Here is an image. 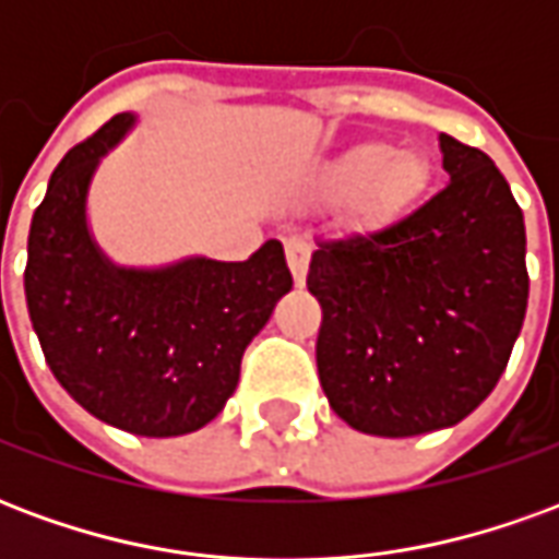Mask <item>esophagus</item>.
I'll return each mask as SVG.
<instances>
[{
    "label": "esophagus",
    "mask_w": 559,
    "mask_h": 559,
    "mask_svg": "<svg viewBox=\"0 0 559 559\" xmlns=\"http://www.w3.org/2000/svg\"><path fill=\"white\" fill-rule=\"evenodd\" d=\"M287 266L293 272V281H296V287H302L305 275H308V257H311V245L299 239V236H293L287 239Z\"/></svg>",
    "instance_id": "1"
}]
</instances>
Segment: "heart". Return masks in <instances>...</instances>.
<instances>
[{
  "mask_svg": "<svg viewBox=\"0 0 559 559\" xmlns=\"http://www.w3.org/2000/svg\"><path fill=\"white\" fill-rule=\"evenodd\" d=\"M332 194L362 191L368 215H392L416 203L431 185V164L416 148L392 152L389 143H359L344 152L323 176Z\"/></svg>",
  "mask_w": 559,
  "mask_h": 559,
  "instance_id": "b5f03b06",
  "label": "heart"
}]
</instances>
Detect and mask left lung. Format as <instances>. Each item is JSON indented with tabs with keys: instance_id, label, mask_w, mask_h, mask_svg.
Segmentation results:
<instances>
[{
	"instance_id": "1",
	"label": "left lung",
	"mask_w": 559,
	"mask_h": 559,
	"mask_svg": "<svg viewBox=\"0 0 559 559\" xmlns=\"http://www.w3.org/2000/svg\"><path fill=\"white\" fill-rule=\"evenodd\" d=\"M449 185L365 236L317 245V371L329 407L374 437L452 428L491 395L527 314V233L503 173L440 134Z\"/></svg>"
}]
</instances>
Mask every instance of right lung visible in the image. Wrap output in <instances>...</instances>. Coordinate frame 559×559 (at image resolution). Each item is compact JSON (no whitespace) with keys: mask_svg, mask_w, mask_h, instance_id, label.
I'll return each instance as SVG.
<instances>
[{"mask_svg":"<svg viewBox=\"0 0 559 559\" xmlns=\"http://www.w3.org/2000/svg\"><path fill=\"white\" fill-rule=\"evenodd\" d=\"M134 122L114 116L59 160L32 215L23 287L44 359L83 411L140 437H179L224 411L245 347L293 275L278 239L242 263L119 266L104 254L90 230V188Z\"/></svg>","mask_w":559,"mask_h":559,"instance_id":"add662e5","label":"right lung"}]
</instances>
